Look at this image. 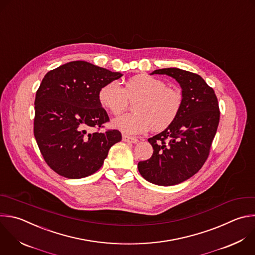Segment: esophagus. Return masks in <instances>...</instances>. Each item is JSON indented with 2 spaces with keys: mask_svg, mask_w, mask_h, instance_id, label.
<instances>
[{
  "mask_svg": "<svg viewBox=\"0 0 255 255\" xmlns=\"http://www.w3.org/2000/svg\"><path fill=\"white\" fill-rule=\"evenodd\" d=\"M122 139H123V141H125V142L134 143V144L138 142V139H137V138L131 137V136H128V135H123V136H122Z\"/></svg>",
  "mask_w": 255,
  "mask_h": 255,
  "instance_id": "obj_1",
  "label": "esophagus"
}]
</instances>
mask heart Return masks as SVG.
Wrapping results in <instances>:
<instances>
[{"label":"heart","instance_id":"b5f03b06","mask_svg":"<svg viewBox=\"0 0 255 255\" xmlns=\"http://www.w3.org/2000/svg\"><path fill=\"white\" fill-rule=\"evenodd\" d=\"M101 106L113 115L122 113L135 101V113L113 120V126L128 134L139 135L151 128L162 131L170 126L182 107V94L165 82L149 75H137L126 81L124 88L117 81L104 84L98 92Z\"/></svg>","mask_w":255,"mask_h":255}]
</instances>
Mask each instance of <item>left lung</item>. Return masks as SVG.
<instances>
[{
	"instance_id": "1",
	"label": "left lung",
	"mask_w": 255,
	"mask_h": 255,
	"mask_svg": "<svg viewBox=\"0 0 255 255\" xmlns=\"http://www.w3.org/2000/svg\"><path fill=\"white\" fill-rule=\"evenodd\" d=\"M153 74L174 78L182 88L183 102L175 121L148 139L154 151L150 159L138 163V170L153 184L171 186L192 177L207 160L220 111L214 90L199 75L178 68Z\"/></svg>"
}]
</instances>
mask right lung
<instances>
[{
  "label": "right lung",
  "mask_w": 255,
  "mask_h": 255,
  "mask_svg": "<svg viewBox=\"0 0 255 255\" xmlns=\"http://www.w3.org/2000/svg\"><path fill=\"white\" fill-rule=\"evenodd\" d=\"M121 76L73 61L43 78L35 99L34 135L44 160L59 175L79 179L95 173L109 149L121 141L118 130L99 132L109 117L98 99L103 85Z\"/></svg>",
  "instance_id": "right-lung-1"
}]
</instances>
